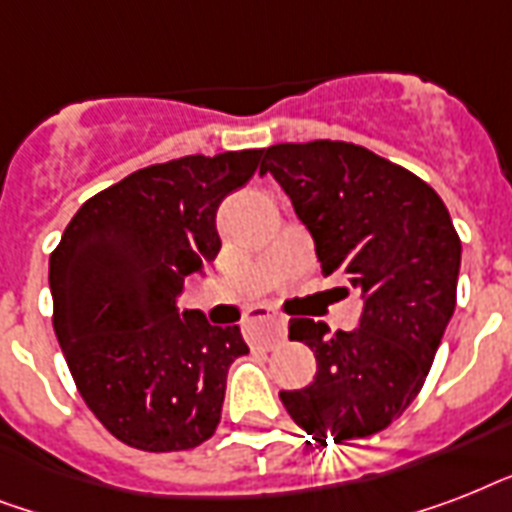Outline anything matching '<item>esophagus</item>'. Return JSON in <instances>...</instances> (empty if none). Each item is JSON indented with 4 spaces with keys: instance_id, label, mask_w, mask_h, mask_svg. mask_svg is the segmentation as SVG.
Wrapping results in <instances>:
<instances>
[{
    "instance_id": "34e87169",
    "label": "esophagus",
    "mask_w": 512,
    "mask_h": 512,
    "mask_svg": "<svg viewBox=\"0 0 512 512\" xmlns=\"http://www.w3.org/2000/svg\"><path fill=\"white\" fill-rule=\"evenodd\" d=\"M247 329L249 340L255 345H263V348H273L276 342L287 337V321L281 319L279 313H273L271 308H265V305H255L247 313Z\"/></svg>"
}]
</instances>
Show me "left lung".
<instances>
[{"instance_id": "8db88e82", "label": "left lung", "mask_w": 512, "mask_h": 512, "mask_svg": "<svg viewBox=\"0 0 512 512\" xmlns=\"http://www.w3.org/2000/svg\"><path fill=\"white\" fill-rule=\"evenodd\" d=\"M260 172L292 199L321 273H340V289L364 297L353 332L289 321V340L316 356V377L281 390V401L321 446L374 436L417 398L457 305L462 244L449 209L414 172L342 140L271 146Z\"/></svg>"}]
</instances>
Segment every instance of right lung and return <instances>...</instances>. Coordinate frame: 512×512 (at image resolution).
<instances>
[{"instance_id": "1", "label": "right lung", "mask_w": 512, "mask_h": 512, "mask_svg": "<svg viewBox=\"0 0 512 512\" xmlns=\"http://www.w3.org/2000/svg\"><path fill=\"white\" fill-rule=\"evenodd\" d=\"M265 148L183 156L132 172L79 207L50 255L52 327L84 404L122 444L185 452L212 438L236 324L177 311L188 273L220 252L217 207Z\"/></svg>"}]
</instances>
